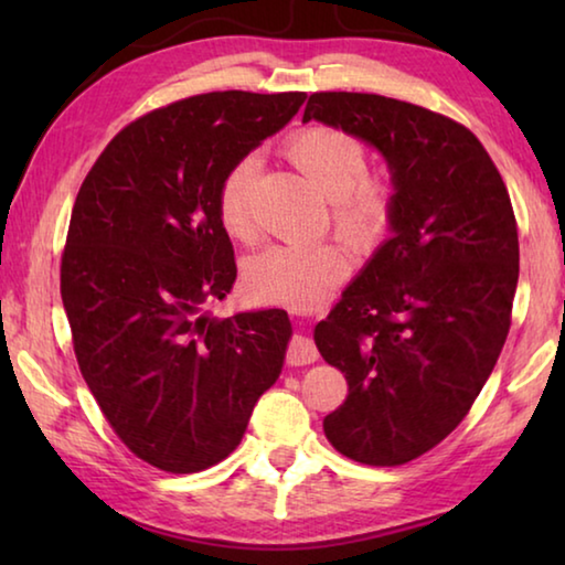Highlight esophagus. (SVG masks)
I'll return each instance as SVG.
<instances>
[{"mask_svg": "<svg viewBox=\"0 0 565 565\" xmlns=\"http://www.w3.org/2000/svg\"><path fill=\"white\" fill-rule=\"evenodd\" d=\"M317 359H319V351L309 337H294L289 341L286 361H289L291 366H306V363H313Z\"/></svg>", "mask_w": 565, "mask_h": 565, "instance_id": "obj_1", "label": "esophagus"}]
</instances>
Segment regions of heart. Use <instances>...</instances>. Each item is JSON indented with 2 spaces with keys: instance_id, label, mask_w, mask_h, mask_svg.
I'll use <instances>...</instances> for the list:
<instances>
[{
  "instance_id": "b5f03b06",
  "label": "heart",
  "mask_w": 565,
  "mask_h": 565,
  "mask_svg": "<svg viewBox=\"0 0 565 565\" xmlns=\"http://www.w3.org/2000/svg\"><path fill=\"white\" fill-rule=\"evenodd\" d=\"M291 164L331 199L333 228L356 248L381 242L394 216V186L369 174L366 145L351 131L313 124L294 131L284 145ZM256 179L259 159L244 157L226 171L216 191V214L236 242L256 238ZM351 274V256L337 242L269 246L244 264L246 291L262 301L313 309Z\"/></svg>"
}]
</instances>
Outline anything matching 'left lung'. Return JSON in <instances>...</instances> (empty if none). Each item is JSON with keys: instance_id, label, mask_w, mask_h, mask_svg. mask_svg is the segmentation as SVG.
<instances>
[{"instance_id": "obj_1", "label": "left lung", "mask_w": 565, "mask_h": 565, "mask_svg": "<svg viewBox=\"0 0 565 565\" xmlns=\"http://www.w3.org/2000/svg\"><path fill=\"white\" fill-rule=\"evenodd\" d=\"M319 119L369 141L394 181V236L317 323L349 384L323 434L351 461L401 466L461 424L499 361L519 284V226L489 151L416 104L317 92Z\"/></svg>"}]
</instances>
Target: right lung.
<instances>
[{
  "mask_svg": "<svg viewBox=\"0 0 565 565\" xmlns=\"http://www.w3.org/2000/svg\"><path fill=\"white\" fill-rule=\"evenodd\" d=\"M303 99L232 89L171 102L127 124L76 194L62 254L76 363L121 444L161 471L224 461L281 374L284 309H202L236 279L218 184Z\"/></svg>",
  "mask_w": 565,
  "mask_h": 565,
  "instance_id": "obj_1",
  "label": "right lung"
}]
</instances>
